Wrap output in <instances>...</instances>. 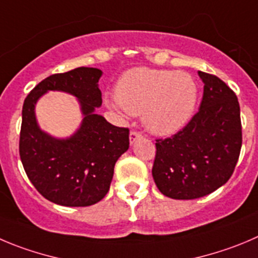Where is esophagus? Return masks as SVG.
Returning a JSON list of instances; mask_svg holds the SVG:
<instances>
[{
  "instance_id": "obj_1",
  "label": "esophagus",
  "mask_w": 258,
  "mask_h": 258,
  "mask_svg": "<svg viewBox=\"0 0 258 258\" xmlns=\"http://www.w3.org/2000/svg\"><path fill=\"white\" fill-rule=\"evenodd\" d=\"M140 137H143V134H141V132H137V131L130 132V141H131V144L135 143V141H136L137 139H140Z\"/></svg>"
}]
</instances>
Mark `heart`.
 Instances as JSON below:
<instances>
[{"label": "heart", "instance_id": "heart-1", "mask_svg": "<svg viewBox=\"0 0 258 258\" xmlns=\"http://www.w3.org/2000/svg\"><path fill=\"white\" fill-rule=\"evenodd\" d=\"M117 99L109 107L141 114L146 128L156 135H172L194 115L199 85L186 71L136 67L124 72L115 86Z\"/></svg>", "mask_w": 258, "mask_h": 258}]
</instances>
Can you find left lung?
<instances>
[{
	"instance_id": "8db88e82",
	"label": "left lung",
	"mask_w": 258,
	"mask_h": 258,
	"mask_svg": "<svg viewBox=\"0 0 258 258\" xmlns=\"http://www.w3.org/2000/svg\"><path fill=\"white\" fill-rule=\"evenodd\" d=\"M204 81L200 109L183 128L158 139L153 178L164 196L194 200L211 194L232 177L242 148L240 109L234 91L215 75Z\"/></svg>"
}]
</instances>
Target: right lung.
Returning <instances> with one entry per match:
<instances>
[{
  "label": "right lung",
  "instance_id": "right-lung-1",
  "mask_svg": "<svg viewBox=\"0 0 258 258\" xmlns=\"http://www.w3.org/2000/svg\"><path fill=\"white\" fill-rule=\"evenodd\" d=\"M99 69L78 67L48 76L24 100L19 151L26 175L44 199L62 206H90L109 191L118 158L130 146V130L117 127L96 114L102 105ZM49 90L78 98L84 114L81 128L59 141L39 128L35 104Z\"/></svg>",
  "mask_w": 258,
  "mask_h": 258
}]
</instances>
